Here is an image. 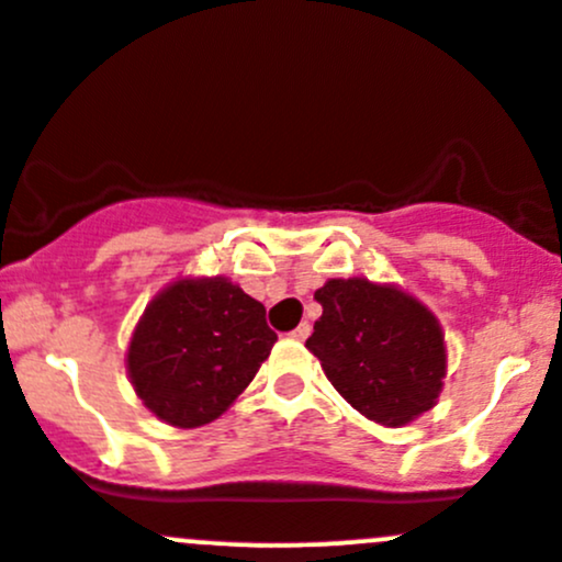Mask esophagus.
I'll return each mask as SVG.
<instances>
[{"instance_id":"1","label":"esophagus","mask_w":562,"mask_h":562,"mask_svg":"<svg viewBox=\"0 0 562 562\" xmlns=\"http://www.w3.org/2000/svg\"><path fill=\"white\" fill-rule=\"evenodd\" d=\"M311 335V324L308 322H303V324H297V327L292 329V338L294 340H305Z\"/></svg>"}]
</instances>
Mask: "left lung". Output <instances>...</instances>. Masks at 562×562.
Wrapping results in <instances>:
<instances>
[{
    "mask_svg": "<svg viewBox=\"0 0 562 562\" xmlns=\"http://www.w3.org/2000/svg\"><path fill=\"white\" fill-rule=\"evenodd\" d=\"M305 340L324 375L360 414L386 427L414 422L436 406L447 375L441 324L395 283L329 279Z\"/></svg>",
    "mask_w": 562,
    "mask_h": 562,
    "instance_id": "left-lung-1",
    "label": "left lung"
}]
</instances>
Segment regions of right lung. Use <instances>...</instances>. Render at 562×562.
Instances as JSON below:
<instances>
[{
    "instance_id": "1",
    "label": "right lung",
    "mask_w": 562,
    "mask_h": 562,
    "mask_svg": "<svg viewBox=\"0 0 562 562\" xmlns=\"http://www.w3.org/2000/svg\"><path fill=\"white\" fill-rule=\"evenodd\" d=\"M279 335L265 305L224 276L178 279L146 305L126 373L143 406L172 427L218 419L251 384Z\"/></svg>"
}]
</instances>
